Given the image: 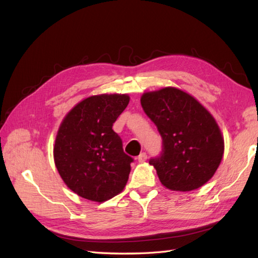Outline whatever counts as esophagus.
<instances>
[{
  "instance_id": "1",
  "label": "esophagus",
  "mask_w": 258,
  "mask_h": 258,
  "mask_svg": "<svg viewBox=\"0 0 258 258\" xmlns=\"http://www.w3.org/2000/svg\"><path fill=\"white\" fill-rule=\"evenodd\" d=\"M138 160H139V162H145L146 160H147V154L145 152H143V153H141V154L139 155V157H138Z\"/></svg>"
}]
</instances>
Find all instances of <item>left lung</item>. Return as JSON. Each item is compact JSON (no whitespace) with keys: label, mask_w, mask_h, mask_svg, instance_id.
Returning <instances> with one entry per match:
<instances>
[{"label":"left lung","mask_w":258,"mask_h":258,"mask_svg":"<svg viewBox=\"0 0 258 258\" xmlns=\"http://www.w3.org/2000/svg\"><path fill=\"white\" fill-rule=\"evenodd\" d=\"M141 104L162 138L161 154L150 160L161 183L187 191L211 179L222 161L224 140L207 109L175 87L144 93Z\"/></svg>","instance_id":"left-lung-1"}]
</instances>
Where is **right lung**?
Segmentation results:
<instances>
[{
    "label": "right lung",
    "instance_id": "1",
    "mask_svg": "<svg viewBox=\"0 0 258 258\" xmlns=\"http://www.w3.org/2000/svg\"><path fill=\"white\" fill-rule=\"evenodd\" d=\"M128 102L126 94L87 97L59 126L54 161L64 183L83 199L105 202L127 183L134 160L112 127Z\"/></svg>",
    "mask_w": 258,
    "mask_h": 258
}]
</instances>
